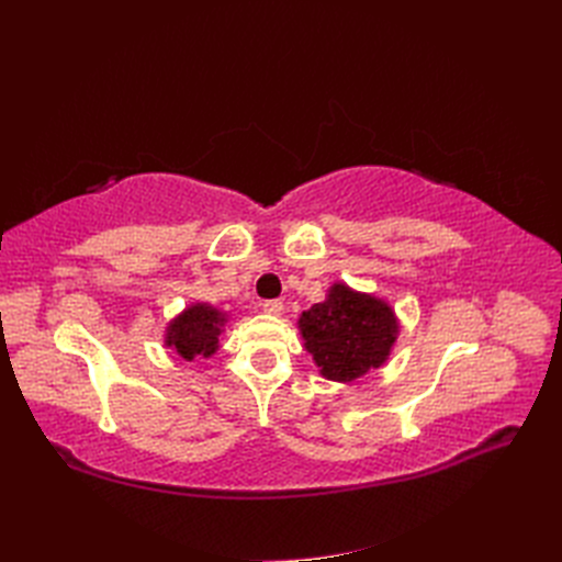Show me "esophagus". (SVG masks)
Here are the masks:
<instances>
[{
	"label": "esophagus",
	"instance_id": "esophagus-1",
	"mask_svg": "<svg viewBox=\"0 0 562 562\" xmlns=\"http://www.w3.org/2000/svg\"><path fill=\"white\" fill-rule=\"evenodd\" d=\"M262 310L267 314H281L283 312V302L281 300H265L262 302Z\"/></svg>",
	"mask_w": 562,
	"mask_h": 562
}]
</instances>
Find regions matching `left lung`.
I'll list each match as a JSON object with an SVG mask.
<instances>
[{"instance_id": "obj_1", "label": "left lung", "mask_w": 562, "mask_h": 562, "mask_svg": "<svg viewBox=\"0 0 562 562\" xmlns=\"http://www.w3.org/2000/svg\"><path fill=\"white\" fill-rule=\"evenodd\" d=\"M300 330L321 375L351 382L386 361L398 326L389 304L335 283L326 302L300 316Z\"/></svg>"}]
</instances>
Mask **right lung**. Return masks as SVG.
<instances>
[{"label":"right lung","mask_w":562,"mask_h":562,"mask_svg":"<svg viewBox=\"0 0 562 562\" xmlns=\"http://www.w3.org/2000/svg\"><path fill=\"white\" fill-rule=\"evenodd\" d=\"M223 323L225 316L217 310L209 307V304H194L168 326L166 342L187 361H192L194 356H211L217 349Z\"/></svg>","instance_id":"obj_1"}]
</instances>
